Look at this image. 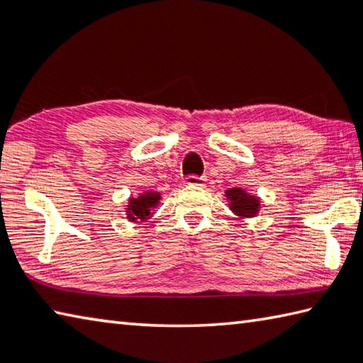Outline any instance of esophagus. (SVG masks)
<instances>
[{
    "mask_svg": "<svg viewBox=\"0 0 363 363\" xmlns=\"http://www.w3.org/2000/svg\"><path fill=\"white\" fill-rule=\"evenodd\" d=\"M205 177L203 176H196V174H190L186 177V184L187 186H205Z\"/></svg>",
    "mask_w": 363,
    "mask_h": 363,
    "instance_id": "esophagus-1",
    "label": "esophagus"
}]
</instances>
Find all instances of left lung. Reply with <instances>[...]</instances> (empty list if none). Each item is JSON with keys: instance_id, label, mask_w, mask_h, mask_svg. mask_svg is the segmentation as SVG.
Returning a JSON list of instances; mask_svg holds the SVG:
<instances>
[{"instance_id": "8db88e82", "label": "left lung", "mask_w": 363, "mask_h": 363, "mask_svg": "<svg viewBox=\"0 0 363 363\" xmlns=\"http://www.w3.org/2000/svg\"><path fill=\"white\" fill-rule=\"evenodd\" d=\"M225 195L232 200V211H235L240 216H253L257 213V205L259 201L253 199L251 195H247L242 189H229Z\"/></svg>"}]
</instances>
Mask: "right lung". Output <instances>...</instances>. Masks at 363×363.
Masks as SVG:
<instances>
[{"label":"right lung","instance_id":"1","mask_svg":"<svg viewBox=\"0 0 363 363\" xmlns=\"http://www.w3.org/2000/svg\"><path fill=\"white\" fill-rule=\"evenodd\" d=\"M160 200V194H153V192H147L144 195H140L138 200H131L130 201V218L131 220L134 219H145L149 218L150 214V208L155 206Z\"/></svg>","mask_w":363,"mask_h":363}]
</instances>
